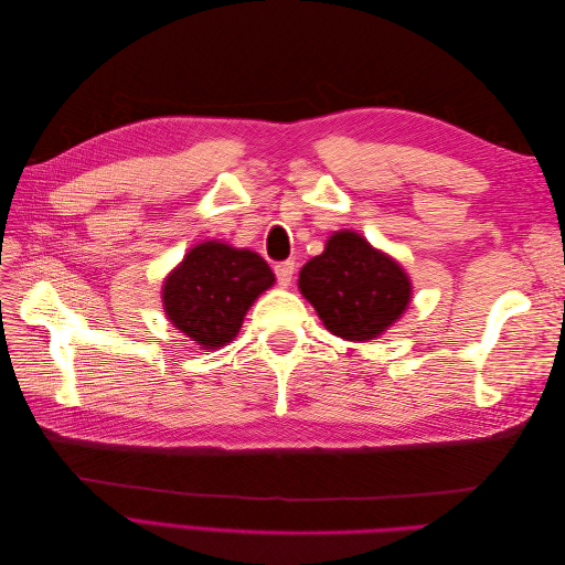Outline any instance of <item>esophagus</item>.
<instances>
[{
    "mask_svg": "<svg viewBox=\"0 0 565 565\" xmlns=\"http://www.w3.org/2000/svg\"><path fill=\"white\" fill-rule=\"evenodd\" d=\"M276 278L280 287H287L295 278V262H280L276 264Z\"/></svg>",
    "mask_w": 565,
    "mask_h": 565,
    "instance_id": "esophagus-1",
    "label": "esophagus"
}]
</instances>
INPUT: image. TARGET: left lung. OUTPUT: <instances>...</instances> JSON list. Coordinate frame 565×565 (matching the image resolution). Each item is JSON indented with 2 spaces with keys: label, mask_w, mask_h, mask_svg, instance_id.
<instances>
[{
  "label": "left lung",
  "mask_w": 565,
  "mask_h": 565,
  "mask_svg": "<svg viewBox=\"0 0 565 565\" xmlns=\"http://www.w3.org/2000/svg\"><path fill=\"white\" fill-rule=\"evenodd\" d=\"M299 289L324 328L349 341L380 337L413 295L403 266L353 231H337L324 243V252L299 270Z\"/></svg>",
  "instance_id": "left-lung-1"
}]
</instances>
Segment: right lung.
I'll use <instances>...</instances> for the list:
<instances>
[{
	"instance_id": "1",
	"label": "right lung",
	"mask_w": 565,
	"mask_h": 565,
	"mask_svg": "<svg viewBox=\"0 0 565 565\" xmlns=\"http://www.w3.org/2000/svg\"><path fill=\"white\" fill-rule=\"evenodd\" d=\"M273 282L276 276L259 254L210 241L195 245L167 276L164 313L198 347H224Z\"/></svg>"
}]
</instances>
